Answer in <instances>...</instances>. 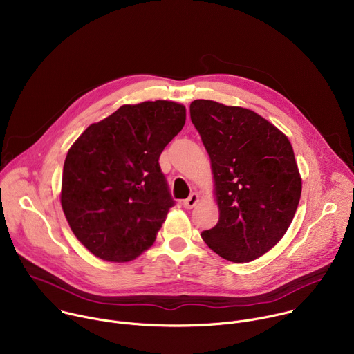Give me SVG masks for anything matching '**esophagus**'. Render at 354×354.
Here are the masks:
<instances>
[{
    "mask_svg": "<svg viewBox=\"0 0 354 354\" xmlns=\"http://www.w3.org/2000/svg\"><path fill=\"white\" fill-rule=\"evenodd\" d=\"M197 201H198V194H197V193H192V194L183 201V207L187 209V210H190V209H193V207L196 206Z\"/></svg>",
    "mask_w": 354,
    "mask_h": 354,
    "instance_id": "obj_1",
    "label": "esophagus"
}]
</instances>
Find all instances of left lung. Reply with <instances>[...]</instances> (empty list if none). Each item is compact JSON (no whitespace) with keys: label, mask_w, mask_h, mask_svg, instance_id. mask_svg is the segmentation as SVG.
<instances>
[{"label":"left lung","mask_w":354,"mask_h":354,"mask_svg":"<svg viewBox=\"0 0 354 354\" xmlns=\"http://www.w3.org/2000/svg\"><path fill=\"white\" fill-rule=\"evenodd\" d=\"M190 119L212 160L220 218L201 238L221 258L243 263L270 250L290 227L301 178L288 138L245 108L196 99Z\"/></svg>","instance_id":"8db88e82"}]
</instances>
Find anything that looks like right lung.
I'll return each mask as SVG.
<instances>
[{
	"label": "right lung",
	"instance_id": "obj_1",
	"mask_svg": "<svg viewBox=\"0 0 354 354\" xmlns=\"http://www.w3.org/2000/svg\"><path fill=\"white\" fill-rule=\"evenodd\" d=\"M185 120V106L168 100L123 105L68 149L62 206L95 257L129 262L154 243L175 206L158 161Z\"/></svg>",
	"mask_w": 354,
	"mask_h": 354
}]
</instances>
